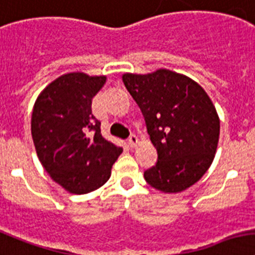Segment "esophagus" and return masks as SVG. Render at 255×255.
I'll return each mask as SVG.
<instances>
[{
	"label": "esophagus",
	"mask_w": 255,
	"mask_h": 255,
	"mask_svg": "<svg viewBox=\"0 0 255 255\" xmlns=\"http://www.w3.org/2000/svg\"><path fill=\"white\" fill-rule=\"evenodd\" d=\"M137 141H138V138L136 134L132 133L131 136L128 137V145L131 146V148H134V146H136V144H137Z\"/></svg>",
	"instance_id": "esophagus-1"
}]
</instances>
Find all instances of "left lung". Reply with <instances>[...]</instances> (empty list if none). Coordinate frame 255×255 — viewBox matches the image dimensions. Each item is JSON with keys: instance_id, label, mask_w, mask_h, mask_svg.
<instances>
[{"instance_id": "8db88e82", "label": "left lung", "mask_w": 255, "mask_h": 255, "mask_svg": "<svg viewBox=\"0 0 255 255\" xmlns=\"http://www.w3.org/2000/svg\"><path fill=\"white\" fill-rule=\"evenodd\" d=\"M126 88L145 119L157 162L144 171L148 185L181 192L204 175L216 153L220 121L204 89L167 69L123 74Z\"/></svg>"}]
</instances>
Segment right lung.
Returning <instances> with one entry per match:
<instances>
[{"mask_svg": "<svg viewBox=\"0 0 255 255\" xmlns=\"http://www.w3.org/2000/svg\"><path fill=\"white\" fill-rule=\"evenodd\" d=\"M105 76L68 73L40 93L31 117L36 154L56 183L72 194H88L109 181L123 149L101 133L92 101Z\"/></svg>", "mask_w": 255, "mask_h": 255, "instance_id": "add662e5", "label": "right lung"}]
</instances>
